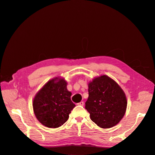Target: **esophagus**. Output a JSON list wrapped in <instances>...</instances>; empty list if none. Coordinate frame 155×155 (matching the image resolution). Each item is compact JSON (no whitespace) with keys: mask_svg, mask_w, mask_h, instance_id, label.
I'll list each match as a JSON object with an SVG mask.
<instances>
[{"mask_svg":"<svg viewBox=\"0 0 155 155\" xmlns=\"http://www.w3.org/2000/svg\"><path fill=\"white\" fill-rule=\"evenodd\" d=\"M77 104H78V105H81V106H84V102L82 101V102H80L78 103Z\"/></svg>","mask_w":155,"mask_h":155,"instance_id":"34e87169","label":"esophagus"}]
</instances>
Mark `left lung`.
I'll return each instance as SVG.
<instances>
[{"label": "left lung", "mask_w": 155, "mask_h": 155, "mask_svg": "<svg viewBox=\"0 0 155 155\" xmlns=\"http://www.w3.org/2000/svg\"><path fill=\"white\" fill-rule=\"evenodd\" d=\"M85 109L91 120L102 128H110L119 123L125 114L127 100L118 84L106 75L94 78L88 84Z\"/></svg>", "instance_id": "8db88e82"}]
</instances>
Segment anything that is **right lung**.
<instances>
[{
	"label": "right lung",
	"instance_id": "right-lung-1",
	"mask_svg": "<svg viewBox=\"0 0 155 155\" xmlns=\"http://www.w3.org/2000/svg\"><path fill=\"white\" fill-rule=\"evenodd\" d=\"M67 82L57 78L46 83L35 96L33 110L43 125L56 128L63 125L75 105L71 101V93L67 88Z\"/></svg>",
	"mask_w": 155,
	"mask_h": 155
}]
</instances>
